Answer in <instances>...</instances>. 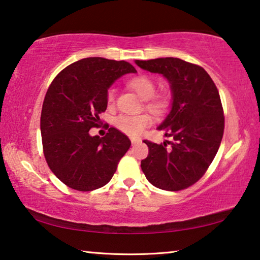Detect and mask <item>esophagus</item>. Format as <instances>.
I'll use <instances>...</instances> for the list:
<instances>
[{
  "label": "esophagus",
  "instance_id": "1",
  "mask_svg": "<svg viewBox=\"0 0 260 260\" xmlns=\"http://www.w3.org/2000/svg\"><path fill=\"white\" fill-rule=\"evenodd\" d=\"M131 142H132V144H136V143H139L140 142V139H138V138H132L131 139Z\"/></svg>",
  "mask_w": 260,
  "mask_h": 260
}]
</instances>
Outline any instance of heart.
I'll return each mask as SVG.
<instances>
[{"label":"heart","instance_id":"obj_1","mask_svg":"<svg viewBox=\"0 0 260 260\" xmlns=\"http://www.w3.org/2000/svg\"><path fill=\"white\" fill-rule=\"evenodd\" d=\"M128 85L131 88L138 93L143 100H150L156 94V86L150 78L148 77H136L131 79ZM116 99V89L113 87L110 88L107 93V101L109 104H112ZM165 102L162 99H153L148 103V108L153 112H160L164 109ZM151 125V118L147 114H122L116 119V126L122 133L128 136H139L143 133V131Z\"/></svg>","mask_w":260,"mask_h":260}]
</instances>
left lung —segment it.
<instances>
[{
  "instance_id": "left-lung-1",
  "label": "left lung",
  "mask_w": 260,
  "mask_h": 260,
  "mask_svg": "<svg viewBox=\"0 0 260 260\" xmlns=\"http://www.w3.org/2000/svg\"><path fill=\"white\" fill-rule=\"evenodd\" d=\"M141 69L159 73L172 91L171 111L157 127L173 141L149 148L141 169L153 186L169 191L190 187L203 177L217 155L225 127L219 91L203 68L174 57L135 60Z\"/></svg>"
}]
</instances>
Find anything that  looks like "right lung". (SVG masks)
<instances>
[{
  "instance_id": "right-lung-1",
  "label": "right lung",
  "mask_w": 260,
  "mask_h": 260,
  "mask_svg": "<svg viewBox=\"0 0 260 260\" xmlns=\"http://www.w3.org/2000/svg\"><path fill=\"white\" fill-rule=\"evenodd\" d=\"M125 60L88 57L65 68L48 88L41 112L43 153L51 172L79 191L101 188L112 179L131 147L127 136L110 127L104 138L91 136L108 107L110 86L135 73Z\"/></svg>"
}]
</instances>
